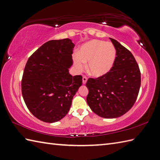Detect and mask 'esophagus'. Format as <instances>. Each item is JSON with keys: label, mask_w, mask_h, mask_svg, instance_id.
Segmentation results:
<instances>
[{"label": "esophagus", "mask_w": 160, "mask_h": 160, "mask_svg": "<svg viewBox=\"0 0 160 160\" xmlns=\"http://www.w3.org/2000/svg\"><path fill=\"white\" fill-rule=\"evenodd\" d=\"M87 81V78L86 76H83L82 78V83L83 84H85Z\"/></svg>", "instance_id": "34e87169"}]
</instances>
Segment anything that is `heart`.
Listing matches in <instances>:
<instances>
[{
    "label": "heart",
    "instance_id": "b5f03b06",
    "mask_svg": "<svg viewBox=\"0 0 160 160\" xmlns=\"http://www.w3.org/2000/svg\"><path fill=\"white\" fill-rule=\"evenodd\" d=\"M116 58V49L111 42L92 40L80 47L78 55L73 58L74 65L78 71L85 67L88 62V70L91 75L100 77L112 69Z\"/></svg>",
    "mask_w": 160,
    "mask_h": 160
}]
</instances>
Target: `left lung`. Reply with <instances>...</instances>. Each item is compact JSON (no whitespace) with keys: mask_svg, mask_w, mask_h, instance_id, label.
I'll list each match as a JSON object with an SVG mask.
<instances>
[{"mask_svg":"<svg viewBox=\"0 0 160 160\" xmlns=\"http://www.w3.org/2000/svg\"><path fill=\"white\" fill-rule=\"evenodd\" d=\"M116 49L112 69L97 78H89L87 102L95 113L104 118H116L133 106L140 91L141 73L134 56L116 40L110 38Z\"/></svg>","mask_w":160,"mask_h":160,"instance_id":"8db88e82","label":"left lung"}]
</instances>
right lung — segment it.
I'll use <instances>...</instances> for the list:
<instances>
[{
    "label": "right lung",
    "instance_id": "obj_1",
    "mask_svg": "<svg viewBox=\"0 0 160 160\" xmlns=\"http://www.w3.org/2000/svg\"><path fill=\"white\" fill-rule=\"evenodd\" d=\"M74 46L69 38L49 40L27 62L22 95L28 109L40 120L53 123L62 119L82 85V76H72L69 73Z\"/></svg>",
    "mask_w": 160,
    "mask_h": 160
}]
</instances>
